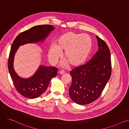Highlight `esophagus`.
Here are the masks:
<instances>
[{"instance_id": "34e87169", "label": "esophagus", "mask_w": 129, "mask_h": 129, "mask_svg": "<svg viewBox=\"0 0 129 129\" xmlns=\"http://www.w3.org/2000/svg\"><path fill=\"white\" fill-rule=\"evenodd\" d=\"M59 74H60V75H63V74H65V72L63 70H62V71H60L59 72Z\"/></svg>"}]
</instances>
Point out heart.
Returning <instances> with one entry per match:
<instances>
[{"label":"heart","instance_id":"heart-1","mask_svg":"<svg viewBox=\"0 0 129 129\" xmlns=\"http://www.w3.org/2000/svg\"><path fill=\"white\" fill-rule=\"evenodd\" d=\"M92 46L90 37L87 34L69 32L60 36L55 45H52L49 49L48 56L52 64L57 63L64 52V57L73 66H77L84 63L88 57Z\"/></svg>","mask_w":129,"mask_h":129}]
</instances>
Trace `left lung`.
<instances>
[{"label": "left lung", "mask_w": 129, "mask_h": 129, "mask_svg": "<svg viewBox=\"0 0 129 129\" xmlns=\"http://www.w3.org/2000/svg\"><path fill=\"white\" fill-rule=\"evenodd\" d=\"M98 50L88 62L70 72L72 82L69 89L71 98L79 105L89 104L101 95L111 74L109 47L97 36Z\"/></svg>", "instance_id": "obj_1"}]
</instances>
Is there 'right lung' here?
Here are the masks:
<instances>
[{
	"mask_svg": "<svg viewBox=\"0 0 129 129\" xmlns=\"http://www.w3.org/2000/svg\"><path fill=\"white\" fill-rule=\"evenodd\" d=\"M55 29L51 25H40L20 33L13 41L9 54L8 67L10 76L17 90L24 97L34 99L44 93L49 86L51 79L57 74L55 67L40 65L38 70L29 78L18 76L13 68L15 54L20 46L28 43H43Z\"/></svg>",
	"mask_w": 129,
	"mask_h": 129,
	"instance_id": "1",
	"label": "right lung"
}]
</instances>
